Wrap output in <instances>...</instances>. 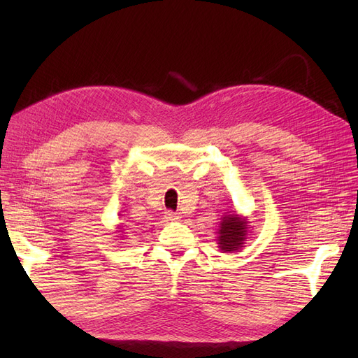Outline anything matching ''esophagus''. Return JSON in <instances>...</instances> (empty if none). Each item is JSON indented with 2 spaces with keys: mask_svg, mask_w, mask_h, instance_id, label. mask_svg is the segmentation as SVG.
Here are the masks:
<instances>
[{
  "mask_svg": "<svg viewBox=\"0 0 358 358\" xmlns=\"http://www.w3.org/2000/svg\"><path fill=\"white\" fill-rule=\"evenodd\" d=\"M180 213L178 212H173V210H166L165 212V219L166 220H171V222H176V220H180Z\"/></svg>",
  "mask_w": 358,
  "mask_h": 358,
  "instance_id": "obj_1",
  "label": "esophagus"
}]
</instances>
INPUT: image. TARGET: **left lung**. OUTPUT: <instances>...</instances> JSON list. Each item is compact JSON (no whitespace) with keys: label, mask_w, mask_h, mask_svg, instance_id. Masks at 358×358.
<instances>
[{"label":"left lung","mask_w":358,"mask_h":358,"mask_svg":"<svg viewBox=\"0 0 358 358\" xmlns=\"http://www.w3.org/2000/svg\"><path fill=\"white\" fill-rule=\"evenodd\" d=\"M247 235V220L235 216H224L220 222L219 248L222 251H236L242 247Z\"/></svg>","instance_id":"8db88e82"}]
</instances>
